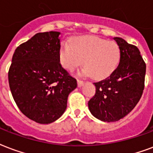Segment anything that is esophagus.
Segmentation results:
<instances>
[{
    "instance_id": "34e87169",
    "label": "esophagus",
    "mask_w": 153,
    "mask_h": 153,
    "mask_svg": "<svg viewBox=\"0 0 153 153\" xmlns=\"http://www.w3.org/2000/svg\"><path fill=\"white\" fill-rule=\"evenodd\" d=\"M77 82H78V87H81L82 85L84 84V82L82 81V80H79V79L77 80Z\"/></svg>"
}]
</instances>
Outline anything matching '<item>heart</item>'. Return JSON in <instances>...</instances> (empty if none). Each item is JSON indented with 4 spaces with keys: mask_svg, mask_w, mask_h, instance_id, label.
<instances>
[{
    "mask_svg": "<svg viewBox=\"0 0 153 153\" xmlns=\"http://www.w3.org/2000/svg\"><path fill=\"white\" fill-rule=\"evenodd\" d=\"M120 58V51L116 43L94 36H81L71 42H63L59 51V61L64 68L73 71L83 61L82 74L99 80L115 71Z\"/></svg>",
    "mask_w": 153,
    "mask_h": 153,
    "instance_id": "b5f03b06",
    "label": "heart"
}]
</instances>
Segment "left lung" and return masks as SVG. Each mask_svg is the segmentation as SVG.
<instances>
[{"mask_svg": "<svg viewBox=\"0 0 153 153\" xmlns=\"http://www.w3.org/2000/svg\"><path fill=\"white\" fill-rule=\"evenodd\" d=\"M120 51V63L107 79L95 82V95L88 108L95 118L115 122L131 112L140 100L144 88L146 64L136 45L121 38H113Z\"/></svg>", "mask_w": 153, "mask_h": 153, "instance_id": "8db88e82", "label": "left lung"}]
</instances>
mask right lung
I'll return each mask as SVG.
<instances>
[{
  "instance_id": "1",
  "label": "right lung",
  "mask_w": 153,
  "mask_h": 153,
  "mask_svg": "<svg viewBox=\"0 0 153 153\" xmlns=\"http://www.w3.org/2000/svg\"><path fill=\"white\" fill-rule=\"evenodd\" d=\"M60 33H38L15 51L9 71L12 95L24 115L48 124L61 117L77 87L59 61Z\"/></svg>"
}]
</instances>
